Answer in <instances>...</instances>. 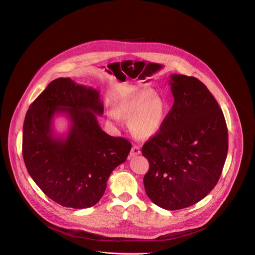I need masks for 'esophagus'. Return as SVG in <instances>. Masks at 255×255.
<instances>
[{
	"label": "esophagus",
	"instance_id": "34e87169",
	"mask_svg": "<svg viewBox=\"0 0 255 255\" xmlns=\"http://www.w3.org/2000/svg\"><path fill=\"white\" fill-rule=\"evenodd\" d=\"M139 154H141L140 147L137 146V145L133 146L132 149H131V151H130V156H131V157H134V156H137V155H139Z\"/></svg>",
	"mask_w": 255,
	"mask_h": 255
}]
</instances>
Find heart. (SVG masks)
Listing matches in <instances>:
<instances>
[{
    "label": "heart",
    "mask_w": 255,
    "mask_h": 255,
    "mask_svg": "<svg viewBox=\"0 0 255 255\" xmlns=\"http://www.w3.org/2000/svg\"><path fill=\"white\" fill-rule=\"evenodd\" d=\"M116 110L119 115L131 119V131L136 137L147 139L161 130L167 117L168 105L153 90L142 89L122 99ZM110 118L117 120L118 116L111 112Z\"/></svg>",
    "instance_id": "heart-1"
}]
</instances>
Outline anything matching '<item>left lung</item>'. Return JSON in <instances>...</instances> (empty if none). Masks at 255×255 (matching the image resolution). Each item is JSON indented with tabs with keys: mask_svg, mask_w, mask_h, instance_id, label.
<instances>
[{
	"mask_svg": "<svg viewBox=\"0 0 255 255\" xmlns=\"http://www.w3.org/2000/svg\"><path fill=\"white\" fill-rule=\"evenodd\" d=\"M174 104L161 130L142 147L150 168L144 177L149 199L176 211L203 200L218 184L229 150L226 119L198 78L172 74Z\"/></svg>",
	"mask_w": 255,
	"mask_h": 255,
	"instance_id": "obj_1",
	"label": "left lung"
}]
</instances>
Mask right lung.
<instances>
[{
  "mask_svg": "<svg viewBox=\"0 0 255 255\" xmlns=\"http://www.w3.org/2000/svg\"><path fill=\"white\" fill-rule=\"evenodd\" d=\"M71 121L67 135L52 129L56 114ZM103 114L99 92L57 78L30 104L22 127V157L38 188L62 207L86 209L102 198L112 171L124 163L131 143L112 137L99 126Z\"/></svg>",
  "mask_w": 255,
  "mask_h": 255,
  "instance_id": "add662e5",
  "label": "right lung"
}]
</instances>
